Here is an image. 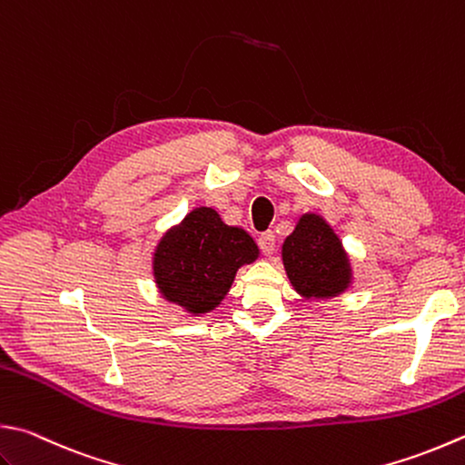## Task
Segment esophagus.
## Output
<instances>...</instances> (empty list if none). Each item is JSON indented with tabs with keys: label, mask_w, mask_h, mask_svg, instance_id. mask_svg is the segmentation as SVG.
<instances>
[{
	"label": "esophagus",
	"mask_w": 465,
	"mask_h": 465,
	"mask_svg": "<svg viewBox=\"0 0 465 465\" xmlns=\"http://www.w3.org/2000/svg\"><path fill=\"white\" fill-rule=\"evenodd\" d=\"M259 247H261L262 252H265L267 257L273 255V252H275V234L271 232V231L262 232V234L259 236Z\"/></svg>",
	"instance_id": "1"
}]
</instances>
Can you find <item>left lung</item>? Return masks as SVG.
Returning a JSON list of instances; mask_svg holds the SVG:
<instances>
[{
    "instance_id": "8db88e82",
    "label": "left lung",
    "mask_w": 465,
    "mask_h": 465,
    "mask_svg": "<svg viewBox=\"0 0 465 465\" xmlns=\"http://www.w3.org/2000/svg\"><path fill=\"white\" fill-rule=\"evenodd\" d=\"M285 273L305 300L344 293L352 283V267L334 229L320 214H303L282 249Z\"/></svg>"
}]
</instances>
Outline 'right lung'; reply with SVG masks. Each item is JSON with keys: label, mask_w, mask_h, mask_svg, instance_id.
Returning a JSON list of instances; mask_svg holds the SVG:
<instances>
[{"label": "right lung", "mask_w": 465, "mask_h": 465, "mask_svg": "<svg viewBox=\"0 0 465 465\" xmlns=\"http://www.w3.org/2000/svg\"><path fill=\"white\" fill-rule=\"evenodd\" d=\"M259 257L255 241L223 223L214 208H194L165 232L153 252V277L163 300L192 315L221 305L236 271Z\"/></svg>", "instance_id": "1"}]
</instances>
